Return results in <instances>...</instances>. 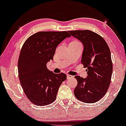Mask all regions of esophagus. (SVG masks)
I'll use <instances>...</instances> for the list:
<instances>
[{"mask_svg":"<svg viewBox=\"0 0 126 126\" xmlns=\"http://www.w3.org/2000/svg\"><path fill=\"white\" fill-rule=\"evenodd\" d=\"M67 77L68 79H70L73 78V76H71V75H70V74H67Z\"/></svg>","mask_w":126,"mask_h":126,"instance_id":"esophagus-1","label":"esophagus"}]
</instances>
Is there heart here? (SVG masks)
<instances>
[{
	"label": "heart",
	"mask_w": 126,
	"mask_h": 126,
	"mask_svg": "<svg viewBox=\"0 0 126 126\" xmlns=\"http://www.w3.org/2000/svg\"><path fill=\"white\" fill-rule=\"evenodd\" d=\"M77 42V41H73V42Z\"/></svg>",
	"instance_id": "obj_1"
}]
</instances>
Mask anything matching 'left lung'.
Returning <instances> with one entry per match:
<instances>
[{
    "label": "left lung",
    "instance_id": "left-lung-1",
    "mask_svg": "<svg viewBox=\"0 0 126 126\" xmlns=\"http://www.w3.org/2000/svg\"><path fill=\"white\" fill-rule=\"evenodd\" d=\"M68 32L83 43L81 63L87 68V78L75 76L77 85L74 95L84 103L96 102L104 96L111 83L112 63L110 49L104 38L96 32L87 30Z\"/></svg>",
    "mask_w": 126,
    "mask_h": 126
}]
</instances>
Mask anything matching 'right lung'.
Wrapping results in <instances>:
<instances>
[{
  "instance_id": "1",
  "label": "right lung",
  "mask_w": 126,
  "mask_h": 126,
  "mask_svg": "<svg viewBox=\"0 0 126 126\" xmlns=\"http://www.w3.org/2000/svg\"><path fill=\"white\" fill-rule=\"evenodd\" d=\"M71 35L67 32H40L29 37L22 45L18 62V76L27 98L37 106L55 101L59 86L67 75L50 71L46 64L53 60L56 48Z\"/></svg>"
}]
</instances>
